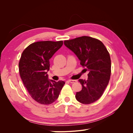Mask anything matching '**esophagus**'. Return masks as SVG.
<instances>
[{"mask_svg": "<svg viewBox=\"0 0 133 133\" xmlns=\"http://www.w3.org/2000/svg\"><path fill=\"white\" fill-rule=\"evenodd\" d=\"M68 81H69V82H70V83H74L76 82V80H71V79L69 80H68Z\"/></svg>", "mask_w": 133, "mask_h": 133, "instance_id": "esophagus-1", "label": "esophagus"}]
</instances>
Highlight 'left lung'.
I'll use <instances>...</instances> for the list:
<instances>
[{"label":"left lung","instance_id":"left-lung-1","mask_svg":"<svg viewBox=\"0 0 133 133\" xmlns=\"http://www.w3.org/2000/svg\"><path fill=\"white\" fill-rule=\"evenodd\" d=\"M64 43L89 71L88 80L79 79L82 89L76 92V99L84 104L96 102L102 96L110 78L111 60L107 49L99 40L87 36L64 41Z\"/></svg>","mask_w":133,"mask_h":133}]
</instances>
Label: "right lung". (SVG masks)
<instances>
[{
    "instance_id": "1",
    "label": "right lung",
    "mask_w": 133,
    "mask_h": 133,
    "mask_svg": "<svg viewBox=\"0 0 133 133\" xmlns=\"http://www.w3.org/2000/svg\"><path fill=\"white\" fill-rule=\"evenodd\" d=\"M62 41L32 43L23 51L19 71L23 83L35 101L49 105L58 98L65 82L48 79L49 59L63 45Z\"/></svg>"
}]
</instances>
